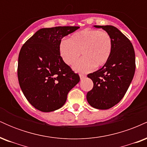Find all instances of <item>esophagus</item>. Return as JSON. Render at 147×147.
<instances>
[{"label": "esophagus", "mask_w": 147, "mask_h": 147, "mask_svg": "<svg viewBox=\"0 0 147 147\" xmlns=\"http://www.w3.org/2000/svg\"><path fill=\"white\" fill-rule=\"evenodd\" d=\"M79 77H80V79H84L86 77V75H83V74H80V75H79Z\"/></svg>", "instance_id": "esophagus-1"}]
</instances>
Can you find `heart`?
Wrapping results in <instances>:
<instances>
[{"label":"heart","mask_w":147,"mask_h":147,"mask_svg":"<svg viewBox=\"0 0 147 147\" xmlns=\"http://www.w3.org/2000/svg\"><path fill=\"white\" fill-rule=\"evenodd\" d=\"M112 45V38L107 32L85 29L72 34L69 40L61 41L59 52L64 63L68 65H73L82 52L84 57L74 65V69L86 73L107 62Z\"/></svg>","instance_id":"obj_1"}]
</instances>
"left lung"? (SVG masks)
<instances>
[{
  "label": "left lung",
  "instance_id": "left-lung-1",
  "mask_svg": "<svg viewBox=\"0 0 147 147\" xmlns=\"http://www.w3.org/2000/svg\"><path fill=\"white\" fill-rule=\"evenodd\" d=\"M102 28L112 38L109 60L97 71L88 74L93 88L88 92V104L97 109H109L119 103L129 88L136 70V56L129 38L112 25H95Z\"/></svg>",
  "mask_w": 147,
  "mask_h": 147
}]
</instances>
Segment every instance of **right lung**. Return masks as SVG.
Returning a JSON list of instances; mask_svg holds the SVG:
<instances>
[{"label": "right lung", "mask_w": 147, "mask_h": 147, "mask_svg": "<svg viewBox=\"0 0 147 147\" xmlns=\"http://www.w3.org/2000/svg\"><path fill=\"white\" fill-rule=\"evenodd\" d=\"M79 28H42L20 50L17 70L20 87L28 102L38 111L51 112L62 107L69 91L80 81L59 52L62 38Z\"/></svg>", "instance_id": "1"}]
</instances>
